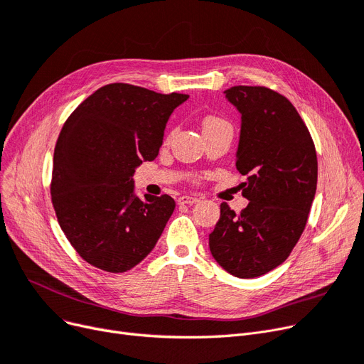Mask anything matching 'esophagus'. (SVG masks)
Listing matches in <instances>:
<instances>
[{"label": "esophagus", "mask_w": 364, "mask_h": 364, "mask_svg": "<svg viewBox=\"0 0 364 364\" xmlns=\"http://www.w3.org/2000/svg\"><path fill=\"white\" fill-rule=\"evenodd\" d=\"M200 199L199 198H193V196H188V195H183L178 198V203L180 205H193L198 203Z\"/></svg>", "instance_id": "esophagus-1"}]
</instances>
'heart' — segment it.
I'll list each match as a JSON object with an SVG mask.
<instances>
[{"mask_svg":"<svg viewBox=\"0 0 364 364\" xmlns=\"http://www.w3.org/2000/svg\"><path fill=\"white\" fill-rule=\"evenodd\" d=\"M227 122L221 118H217V117H208L205 121H203V131L209 129V128H214V127H218V125H225Z\"/></svg>","mask_w":364,"mask_h":364,"instance_id":"heart-1","label":"heart"}]
</instances>
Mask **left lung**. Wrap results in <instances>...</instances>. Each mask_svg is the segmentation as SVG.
<instances>
[{
  "instance_id": "obj_1",
  "label": "left lung",
  "mask_w": 364,
  "mask_h": 364,
  "mask_svg": "<svg viewBox=\"0 0 364 364\" xmlns=\"http://www.w3.org/2000/svg\"><path fill=\"white\" fill-rule=\"evenodd\" d=\"M242 114L236 168L250 200L239 214L221 203L209 250L225 272L251 279L289 257L309 220L317 187L314 141L294 105L267 87L224 91Z\"/></svg>"
}]
</instances>
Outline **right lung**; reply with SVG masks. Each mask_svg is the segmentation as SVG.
I'll return each mask as SVG.
<instances>
[{"label":"right lung","instance_id":"obj_1","mask_svg":"<svg viewBox=\"0 0 364 364\" xmlns=\"http://www.w3.org/2000/svg\"><path fill=\"white\" fill-rule=\"evenodd\" d=\"M187 94L114 82L66 119L54 147L51 202L73 250L88 264L124 273L155 247L176 209L171 196L134 195V172L153 161L172 110Z\"/></svg>","mask_w":364,"mask_h":364}]
</instances>
